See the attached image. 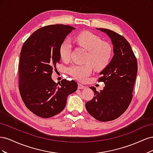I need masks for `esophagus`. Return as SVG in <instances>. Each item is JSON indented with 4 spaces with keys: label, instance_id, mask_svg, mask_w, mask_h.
Segmentation results:
<instances>
[{
    "label": "esophagus",
    "instance_id": "34e87169",
    "mask_svg": "<svg viewBox=\"0 0 153 153\" xmlns=\"http://www.w3.org/2000/svg\"><path fill=\"white\" fill-rule=\"evenodd\" d=\"M85 88L86 87L85 86H84V85L80 84H78V89H85Z\"/></svg>",
    "mask_w": 153,
    "mask_h": 153
}]
</instances>
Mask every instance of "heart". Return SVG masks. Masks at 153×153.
<instances>
[{"label": "heart", "instance_id": "heart-1", "mask_svg": "<svg viewBox=\"0 0 153 153\" xmlns=\"http://www.w3.org/2000/svg\"><path fill=\"white\" fill-rule=\"evenodd\" d=\"M76 41L88 51L84 65L73 64L69 66L67 72L74 78L79 81H85L93 70L104 68L109 63L112 57V48L106 43H103L98 36L90 32H82L76 36ZM71 43L69 39L64 40L59 47V55L64 61L70 59Z\"/></svg>", "mask_w": 153, "mask_h": 153}]
</instances>
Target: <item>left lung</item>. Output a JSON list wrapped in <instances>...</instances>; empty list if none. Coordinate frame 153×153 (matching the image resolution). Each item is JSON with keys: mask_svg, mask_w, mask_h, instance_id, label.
<instances>
[{"mask_svg": "<svg viewBox=\"0 0 153 153\" xmlns=\"http://www.w3.org/2000/svg\"><path fill=\"white\" fill-rule=\"evenodd\" d=\"M109 37L113 45L114 55L110 63L100 73L99 82H103V89L94 92L93 99L85 107L92 117L106 122L118 118L126 110L132 99L137 74V61L131 46L123 36L106 29L96 28Z\"/></svg>", "mask_w": 153, "mask_h": 153, "instance_id": "obj_1", "label": "left lung"}]
</instances>
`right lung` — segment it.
Segmentation results:
<instances>
[{
    "mask_svg": "<svg viewBox=\"0 0 153 153\" xmlns=\"http://www.w3.org/2000/svg\"><path fill=\"white\" fill-rule=\"evenodd\" d=\"M75 28L56 24L35 31L22 46L19 66V90L28 109L36 115L49 118L65 108L68 95L78 84L65 79L56 84L52 78L53 69L59 62V47Z\"/></svg>",
    "mask_w": 153,
    "mask_h": 153,
    "instance_id": "obj_1",
    "label": "right lung"
}]
</instances>
